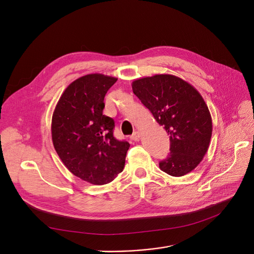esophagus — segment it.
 <instances>
[{
  "label": "esophagus",
  "instance_id": "34e87169",
  "mask_svg": "<svg viewBox=\"0 0 254 254\" xmlns=\"http://www.w3.org/2000/svg\"><path fill=\"white\" fill-rule=\"evenodd\" d=\"M140 137H141L140 131H139V130H136V131H134V134H132V135L130 136V139H131L132 141H139Z\"/></svg>",
  "mask_w": 254,
  "mask_h": 254
}]
</instances>
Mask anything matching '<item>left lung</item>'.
Here are the masks:
<instances>
[{
  "label": "left lung",
  "instance_id": "obj_1",
  "mask_svg": "<svg viewBox=\"0 0 254 254\" xmlns=\"http://www.w3.org/2000/svg\"><path fill=\"white\" fill-rule=\"evenodd\" d=\"M131 87L170 135L171 153L159 168L174 177L189 174L203 161L212 136L211 114L201 93L170 74L137 79Z\"/></svg>",
  "mask_w": 254,
  "mask_h": 254
}]
</instances>
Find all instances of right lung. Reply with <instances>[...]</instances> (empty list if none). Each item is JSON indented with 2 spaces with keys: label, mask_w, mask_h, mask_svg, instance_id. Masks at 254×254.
<instances>
[{
  "label": "right lung",
  "mask_w": 254,
  "mask_h": 254,
  "mask_svg": "<svg viewBox=\"0 0 254 254\" xmlns=\"http://www.w3.org/2000/svg\"><path fill=\"white\" fill-rule=\"evenodd\" d=\"M117 78L87 74L64 89L52 114L53 146L73 175L95 185L123 172L129 148L113 136L114 120L103 114L104 98Z\"/></svg>",
  "instance_id": "add662e5"
}]
</instances>
